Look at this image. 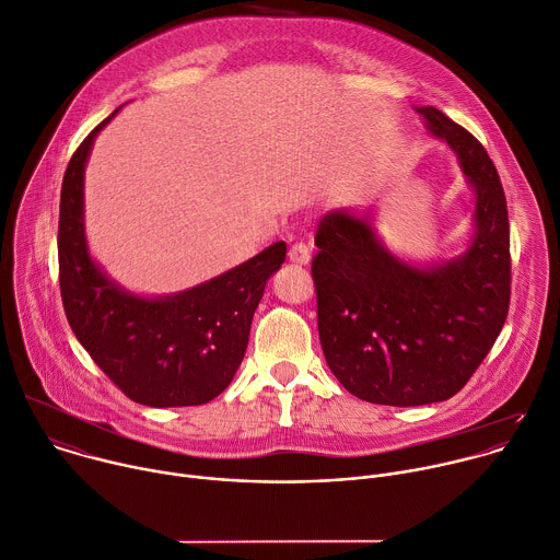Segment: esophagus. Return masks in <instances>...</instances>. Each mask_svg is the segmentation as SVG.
<instances>
[{
  "label": "esophagus",
  "mask_w": 560,
  "mask_h": 560,
  "mask_svg": "<svg viewBox=\"0 0 560 560\" xmlns=\"http://www.w3.org/2000/svg\"><path fill=\"white\" fill-rule=\"evenodd\" d=\"M288 257L292 264H299V266H307L312 255H310V248L305 244H294L290 250H288Z\"/></svg>",
  "instance_id": "obj_1"
}]
</instances>
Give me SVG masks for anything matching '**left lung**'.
<instances>
[{
    "mask_svg": "<svg viewBox=\"0 0 560 560\" xmlns=\"http://www.w3.org/2000/svg\"><path fill=\"white\" fill-rule=\"evenodd\" d=\"M457 155L475 196L472 237L453 259L392 253L374 211H329L312 261L318 336L338 383L360 400L420 407L453 398L494 345L510 305V226L499 173L479 140L416 107Z\"/></svg>",
    "mask_w": 560,
    "mask_h": 560,
    "instance_id": "left-lung-1",
    "label": "left lung"
}]
</instances>
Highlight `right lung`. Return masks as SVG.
Returning a JSON list of instances; mask_svg holds the SVG:
<instances>
[{"mask_svg":"<svg viewBox=\"0 0 560 560\" xmlns=\"http://www.w3.org/2000/svg\"><path fill=\"white\" fill-rule=\"evenodd\" d=\"M107 116L74 151L61 186L59 281L68 323L105 376L144 407H198L240 369L268 279L285 261L277 242L189 290L142 296L94 261L85 235V164Z\"/></svg>","mask_w":560,"mask_h":560,"instance_id":"1","label":"right lung"}]
</instances>
